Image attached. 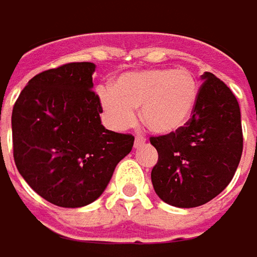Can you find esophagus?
<instances>
[{"mask_svg":"<svg viewBox=\"0 0 257 257\" xmlns=\"http://www.w3.org/2000/svg\"><path fill=\"white\" fill-rule=\"evenodd\" d=\"M145 141L146 139L142 137V135H137V138H135V148L144 145V144H145Z\"/></svg>","mask_w":257,"mask_h":257,"instance_id":"obj_1","label":"esophagus"}]
</instances>
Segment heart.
<instances>
[{
	"label": "heart",
	"mask_w": 257,
	"mask_h": 257,
	"mask_svg": "<svg viewBox=\"0 0 257 257\" xmlns=\"http://www.w3.org/2000/svg\"><path fill=\"white\" fill-rule=\"evenodd\" d=\"M106 119L112 128L123 131L137 118L155 134L166 135L181 129L192 116L199 95V85L192 72L181 69L154 68L119 76L111 86L99 88Z\"/></svg>",
	"instance_id": "obj_1"
}]
</instances>
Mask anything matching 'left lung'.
<instances>
[{"label": "left lung", "instance_id": "8db88e82", "mask_svg": "<svg viewBox=\"0 0 257 257\" xmlns=\"http://www.w3.org/2000/svg\"><path fill=\"white\" fill-rule=\"evenodd\" d=\"M198 101L185 126L151 137L158 162L151 178L156 195L178 208L208 203L230 183L243 151L240 108L219 78L202 75Z\"/></svg>", "mask_w": 257, "mask_h": 257}]
</instances>
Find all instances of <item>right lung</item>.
<instances>
[{
	"label": "right lung",
	"instance_id": "add662e5",
	"mask_svg": "<svg viewBox=\"0 0 257 257\" xmlns=\"http://www.w3.org/2000/svg\"><path fill=\"white\" fill-rule=\"evenodd\" d=\"M92 62H69L30 79L13 109L18 172L41 198L61 208L92 203L135 138L101 123Z\"/></svg>",
	"mask_w": 257,
	"mask_h": 257
}]
</instances>
